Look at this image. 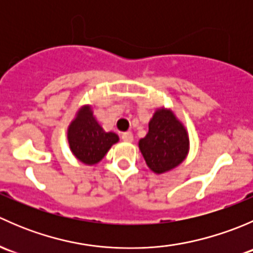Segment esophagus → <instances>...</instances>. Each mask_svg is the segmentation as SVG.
Returning <instances> with one entry per match:
<instances>
[{
    "label": "esophagus",
    "instance_id": "34e87169",
    "mask_svg": "<svg viewBox=\"0 0 253 253\" xmlns=\"http://www.w3.org/2000/svg\"><path fill=\"white\" fill-rule=\"evenodd\" d=\"M122 141L125 142H132L133 141V134H132V132H124L121 136Z\"/></svg>",
    "mask_w": 253,
    "mask_h": 253
}]
</instances>
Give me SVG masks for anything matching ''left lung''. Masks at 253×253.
<instances>
[{
  "label": "left lung",
  "instance_id": "left-lung-1",
  "mask_svg": "<svg viewBox=\"0 0 253 253\" xmlns=\"http://www.w3.org/2000/svg\"><path fill=\"white\" fill-rule=\"evenodd\" d=\"M139 149L148 167L157 174H163L186 158L187 132L171 111L158 110L150 120L147 136L139 141Z\"/></svg>",
  "mask_w": 253,
  "mask_h": 253
}]
</instances>
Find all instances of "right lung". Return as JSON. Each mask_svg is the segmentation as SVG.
<instances>
[{
    "mask_svg": "<svg viewBox=\"0 0 253 253\" xmlns=\"http://www.w3.org/2000/svg\"><path fill=\"white\" fill-rule=\"evenodd\" d=\"M119 141L117 134L105 132L89 108H83L68 127V143L77 159L84 164H96Z\"/></svg>",
    "mask_w": 253,
    "mask_h": 253,
    "instance_id": "add662e5",
    "label": "right lung"
}]
</instances>
